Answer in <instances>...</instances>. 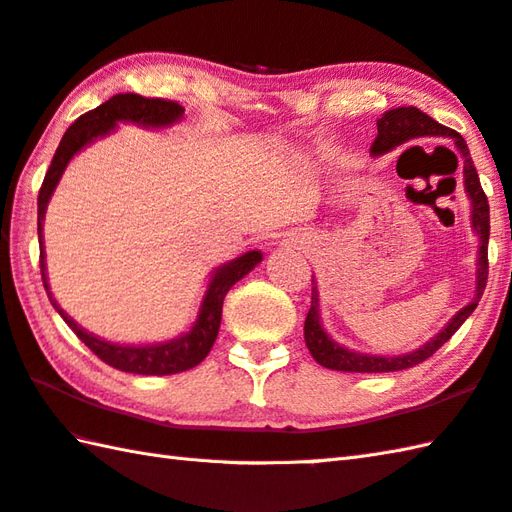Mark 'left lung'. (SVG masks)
I'll return each mask as SVG.
<instances>
[{
	"label": "left lung",
	"instance_id": "obj_1",
	"mask_svg": "<svg viewBox=\"0 0 512 512\" xmlns=\"http://www.w3.org/2000/svg\"><path fill=\"white\" fill-rule=\"evenodd\" d=\"M424 135H437V137H450L455 139L459 153L464 157V184L466 193L473 199V228L479 235V268H477V290L473 302L466 308L459 310V313L450 319L448 326L439 333L435 339L415 350L410 355H399V357H375V355H364V353H353V350L342 348L330 339L322 324H319L317 315V293L313 288V297H310V308L304 322V339L310 350V355L317 364H322L330 370H344V373H393V370H404L413 368L417 364L426 362L428 357L435 355V350L442 348L450 337L457 333V328L462 326L470 313L477 308L479 299L484 295L486 279H488V235H490V210H488V197L484 193L482 184H479V175L475 170L473 159H470L468 146L464 137L453 128H446L437 124L433 117H428L422 110L415 106H402L386 110V113L377 119V137L375 142L370 144V153L373 155H384L388 150L402 146L410 139L424 137ZM457 159V157H455Z\"/></svg>",
	"mask_w": 512,
	"mask_h": 512
}]
</instances>
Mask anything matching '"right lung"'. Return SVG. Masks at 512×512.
<instances>
[{
    "mask_svg": "<svg viewBox=\"0 0 512 512\" xmlns=\"http://www.w3.org/2000/svg\"><path fill=\"white\" fill-rule=\"evenodd\" d=\"M184 108L177 102H170V99L162 97H142L135 93H119L113 95L93 110H88L82 117H77L73 126H70L62 142H59L53 162H50L46 177L39 188L37 197V235H39V268H42V282L48 293V282H46V264H44V244H42V222L46 213V204L50 195L62 177L66 164L70 162L79 148H84L88 142H93L95 137H102L115 128L117 122H135L144 126H166L173 124L175 119L182 117ZM259 262H262V253L259 250H250V253L237 257L235 262L222 266L215 273L213 282H210L206 297L202 302V310H199V317L195 326L190 328V333L184 337L173 339L168 344H155V346H119L104 342V339H97L88 335L82 326H77L73 319H70L57 302L48 293L50 304L57 308V313L62 315L68 328H73V333L82 339V342L93 350V353L102 359L104 364L113 366L117 370H124V373H135V375H173L182 373L197 366L202 359L210 353L213 348L219 324H222V306L224 297L235 282H239L244 275H248Z\"/></svg>",
    "mask_w": 512,
    "mask_h": 512,
    "instance_id": "obj_1",
    "label": "right lung"
}]
</instances>
